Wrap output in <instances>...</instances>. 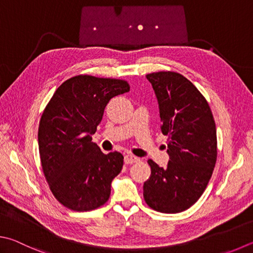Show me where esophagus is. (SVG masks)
<instances>
[{"label":"esophagus","instance_id":"34e87169","mask_svg":"<svg viewBox=\"0 0 253 253\" xmlns=\"http://www.w3.org/2000/svg\"><path fill=\"white\" fill-rule=\"evenodd\" d=\"M124 160H125L126 164H135V163L139 162V158H137L132 155H125V158H124Z\"/></svg>","mask_w":253,"mask_h":253}]
</instances>
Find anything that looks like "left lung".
Masks as SVG:
<instances>
[{"mask_svg":"<svg viewBox=\"0 0 253 253\" xmlns=\"http://www.w3.org/2000/svg\"><path fill=\"white\" fill-rule=\"evenodd\" d=\"M146 77L157 96L170 160L166 168L148 160L151 173L144 183V199L159 212L178 213L197 203L212 176L215 123L205 96L185 76L167 71Z\"/></svg>","mask_w":253,"mask_h":253,"instance_id":"8db88e82","label":"left lung"}]
</instances>
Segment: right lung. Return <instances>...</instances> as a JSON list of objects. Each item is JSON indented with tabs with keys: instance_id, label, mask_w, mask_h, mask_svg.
I'll list each match as a JSON object with an SVG mask.
<instances>
[{
	"instance_id": "1",
	"label": "right lung",
	"mask_w": 253,
	"mask_h": 253,
	"mask_svg": "<svg viewBox=\"0 0 253 253\" xmlns=\"http://www.w3.org/2000/svg\"><path fill=\"white\" fill-rule=\"evenodd\" d=\"M125 80L77 75L55 90L39 126L43 172L55 198L74 211H90L107 203L124 156L104 154L91 142L113 97L129 91Z\"/></svg>"
}]
</instances>
